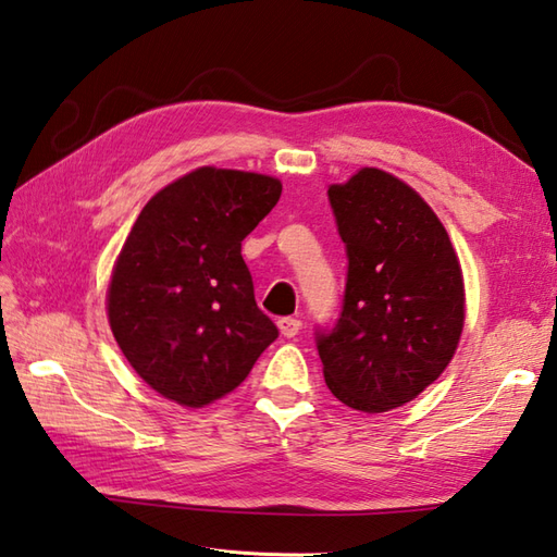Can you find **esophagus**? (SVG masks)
<instances>
[{"mask_svg": "<svg viewBox=\"0 0 557 557\" xmlns=\"http://www.w3.org/2000/svg\"><path fill=\"white\" fill-rule=\"evenodd\" d=\"M300 326H302L300 319H295V317H281L278 319V331H281V336H286V338L298 336Z\"/></svg>", "mask_w": 557, "mask_h": 557, "instance_id": "34e87169", "label": "esophagus"}]
</instances>
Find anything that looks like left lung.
Listing matches in <instances>:
<instances>
[{
	"mask_svg": "<svg viewBox=\"0 0 557 557\" xmlns=\"http://www.w3.org/2000/svg\"><path fill=\"white\" fill-rule=\"evenodd\" d=\"M348 255L343 310L317 331L329 391L352 410L386 412L417 398L453 360L465 283L453 243L419 193L381 169L331 185Z\"/></svg>",
	"mask_w": 557,
	"mask_h": 557,
	"instance_id": "8db88e82",
	"label": "left lung"
}]
</instances>
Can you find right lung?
Here are the masks:
<instances>
[{
    "mask_svg": "<svg viewBox=\"0 0 557 557\" xmlns=\"http://www.w3.org/2000/svg\"><path fill=\"white\" fill-rule=\"evenodd\" d=\"M278 197V178L202 166L169 183L135 219L109 283V326L166 400L205 407L224 398L278 338L240 255Z\"/></svg>",
    "mask_w": 557,
    "mask_h": 557,
    "instance_id": "add662e5",
    "label": "right lung"
}]
</instances>
